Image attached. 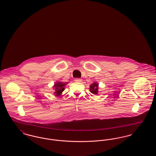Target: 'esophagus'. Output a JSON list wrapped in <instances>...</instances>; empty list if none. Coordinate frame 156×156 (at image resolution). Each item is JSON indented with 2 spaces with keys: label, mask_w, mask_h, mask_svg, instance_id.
I'll return each instance as SVG.
<instances>
[{
  "label": "esophagus",
  "mask_w": 156,
  "mask_h": 156,
  "mask_svg": "<svg viewBox=\"0 0 156 156\" xmlns=\"http://www.w3.org/2000/svg\"><path fill=\"white\" fill-rule=\"evenodd\" d=\"M75 82H77V83L81 82V79H80V78H75Z\"/></svg>",
  "instance_id": "obj_1"
}]
</instances>
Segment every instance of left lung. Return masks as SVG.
I'll use <instances>...</instances> for the list:
<instances>
[{
  "label": "left lung",
  "instance_id": "1",
  "mask_svg": "<svg viewBox=\"0 0 156 156\" xmlns=\"http://www.w3.org/2000/svg\"><path fill=\"white\" fill-rule=\"evenodd\" d=\"M90 90L93 94H98V84L96 83H93L90 86Z\"/></svg>",
  "mask_w": 156,
  "mask_h": 156
}]
</instances>
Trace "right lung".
I'll return each instance as SVG.
<instances>
[{
	"label": "right lung",
	"instance_id": "1",
	"mask_svg": "<svg viewBox=\"0 0 156 156\" xmlns=\"http://www.w3.org/2000/svg\"><path fill=\"white\" fill-rule=\"evenodd\" d=\"M66 85L65 83H56L54 84V90H55V92L54 93L55 96H59L65 90V86Z\"/></svg>",
	"mask_w": 156,
	"mask_h": 156
}]
</instances>
